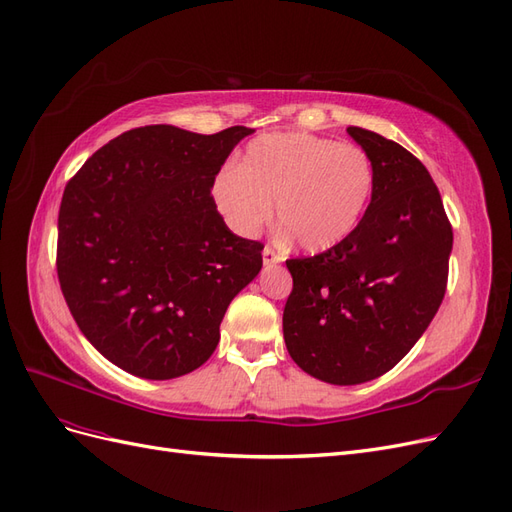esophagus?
<instances>
[{"label":"esophagus","instance_id":"1","mask_svg":"<svg viewBox=\"0 0 512 512\" xmlns=\"http://www.w3.org/2000/svg\"><path fill=\"white\" fill-rule=\"evenodd\" d=\"M261 255H264V266H276V264H281V261H283V255L276 253L272 246H266L264 253H261Z\"/></svg>","mask_w":512,"mask_h":512}]
</instances>
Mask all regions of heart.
Returning a JSON list of instances; mask_svg holds the SVG:
<instances>
[{"label": "heart", "mask_w": 512, "mask_h": 512, "mask_svg": "<svg viewBox=\"0 0 512 512\" xmlns=\"http://www.w3.org/2000/svg\"><path fill=\"white\" fill-rule=\"evenodd\" d=\"M375 191V165L358 145L309 133L253 139L238 167L212 182V201L238 236H255L272 216L300 248L324 253L356 233Z\"/></svg>", "instance_id": "b5f03b06"}]
</instances>
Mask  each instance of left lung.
<instances>
[{
    "mask_svg": "<svg viewBox=\"0 0 512 512\" xmlns=\"http://www.w3.org/2000/svg\"><path fill=\"white\" fill-rule=\"evenodd\" d=\"M347 133L375 165L371 203L352 238L287 261L294 289L283 311L289 356L337 386L371 382L416 345L444 300L452 251L427 167L371 130Z\"/></svg>",
    "mask_w": 512,
    "mask_h": 512,
    "instance_id": "left-lung-1",
    "label": "left lung"
}]
</instances>
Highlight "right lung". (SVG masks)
Here are the masks:
<instances>
[{"instance_id": "right-lung-1", "label": "right lung", "mask_w": 512, "mask_h": 512, "mask_svg": "<svg viewBox=\"0 0 512 512\" xmlns=\"http://www.w3.org/2000/svg\"><path fill=\"white\" fill-rule=\"evenodd\" d=\"M253 128L126 130L85 160L57 218V279L79 330L143 379L199 369L264 244L231 233L212 182Z\"/></svg>"}]
</instances>
